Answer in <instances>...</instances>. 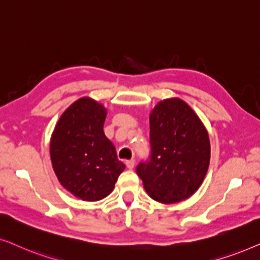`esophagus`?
<instances>
[{
    "instance_id": "1",
    "label": "esophagus",
    "mask_w": 260,
    "mask_h": 260,
    "mask_svg": "<svg viewBox=\"0 0 260 260\" xmlns=\"http://www.w3.org/2000/svg\"><path fill=\"white\" fill-rule=\"evenodd\" d=\"M125 165H126V167L129 169H134V167H135V159H127V161L125 162Z\"/></svg>"
}]
</instances>
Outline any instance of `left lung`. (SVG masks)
I'll return each mask as SVG.
<instances>
[{
    "mask_svg": "<svg viewBox=\"0 0 260 260\" xmlns=\"http://www.w3.org/2000/svg\"><path fill=\"white\" fill-rule=\"evenodd\" d=\"M209 157L208 134L189 105L177 98L159 102L150 115V155L136 168L149 197L162 204L191 197Z\"/></svg>",
    "mask_w": 260,
    "mask_h": 260,
    "instance_id": "obj_1",
    "label": "left lung"
}]
</instances>
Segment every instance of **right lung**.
<instances>
[{
  "mask_svg": "<svg viewBox=\"0 0 260 260\" xmlns=\"http://www.w3.org/2000/svg\"><path fill=\"white\" fill-rule=\"evenodd\" d=\"M105 117L102 104L81 98L62 113L51 138V159L56 177L84 201L108 197L125 169L103 130Z\"/></svg>",
  "mask_w": 260,
  "mask_h": 260,
  "instance_id": "1",
  "label": "right lung"
}]
</instances>
